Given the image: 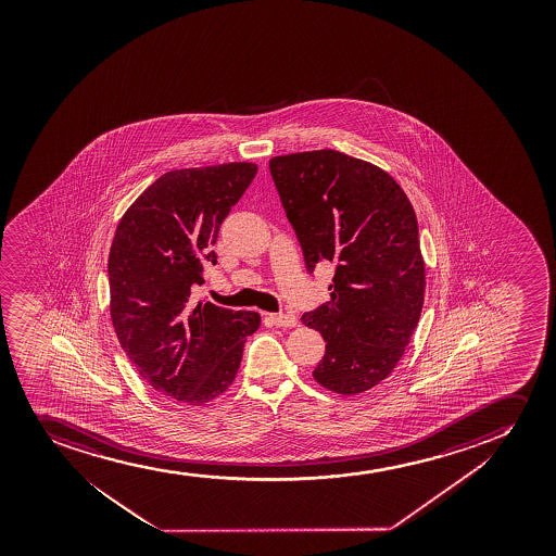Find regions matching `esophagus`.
Returning a JSON list of instances; mask_svg holds the SVG:
<instances>
[{
  "instance_id": "34e87169",
  "label": "esophagus",
  "mask_w": 556,
  "mask_h": 556,
  "mask_svg": "<svg viewBox=\"0 0 556 556\" xmlns=\"http://www.w3.org/2000/svg\"><path fill=\"white\" fill-rule=\"evenodd\" d=\"M268 323L278 326V328H293L296 326V319L293 315H283V313H268Z\"/></svg>"
}]
</instances>
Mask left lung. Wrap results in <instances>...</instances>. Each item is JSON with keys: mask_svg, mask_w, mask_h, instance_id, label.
I'll return each instance as SVG.
<instances>
[{"mask_svg": "<svg viewBox=\"0 0 556 556\" xmlns=\"http://www.w3.org/2000/svg\"><path fill=\"white\" fill-rule=\"evenodd\" d=\"M309 273L336 265L330 301L302 315L326 341L313 378L339 395H359L390 377L425 302V260L403 187L369 161L338 150L268 161Z\"/></svg>", "mask_w": 556, "mask_h": 556, "instance_id": "8db88e82", "label": "left lung"}]
</instances>
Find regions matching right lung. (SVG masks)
<instances>
[{"instance_id":"1","label":"right lung","mask_w":556,"mask_h":556,"mask_svg":"<svg viewBox=\"0 0 556 556\" xmlns=\"http://www.w3.org/2000/svg\"><path fill=\"white\" fill-rule=\"evenodd\" d=\"M255 173L254 163L170 170L116 226L108 267L116 338L142 380L176 403L204 406L223 395L262 325L260 313L191 304L202 262L217 263L220 224Z\"/></svg>"}]
</instances>
